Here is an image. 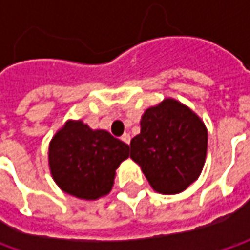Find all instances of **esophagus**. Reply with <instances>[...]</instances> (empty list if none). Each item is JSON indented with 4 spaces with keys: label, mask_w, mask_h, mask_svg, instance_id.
Listing matches in <instances>:
<instances>
[{
    "label": "esophagus",
    "mask_w": 250,
    "mask_h": 250,
    "mask_svg": "<svg viewBox=\"0 0 250 250\" xmlns=\"http://www.w3.org/2000/svg\"><path fill=\"white\" fill-rule=\"evenodd\" d=\"M121 140H122L124 143H126V145H129V142H130V135H129V133H124V135L121 136Z\"/></svg>",
    "instance_id": "1"
}]
</instances>
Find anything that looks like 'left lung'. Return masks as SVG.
Masks as SVG:
<instances>
[{
    "label": "left lung",
    "instance_id": "left-lung-1",
    "mask_svg": "<svg viewBox=\"0 0 250 250\" xmlns=\"http://www.w3.org/2000/svg\"><path fill=\"white\" fill-rule=\"evenodd\" d=\"M206 153V125L174 99L145 111L140 133L130 140V159L139 164L150 187L163 195H175L193 184Z\"/></svg>",
    "mask_w": 250,
    "mask_h": 250
}]
</instances>
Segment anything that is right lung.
Instances as JSON below:
<instances>
[{"label": "right lung", "instance_id": "add662e5", "mask_svg": "<svg viewBox=\"0 0 250 250\" xmlns=\"http://www.w3.org/2000/svg\"><path fill=\"white\" fill-rule=\"evenodd\" d=\"M129 157V146L110 132L93 130L82 121H66L50 142L48 164L65 193L96 200L110 193L115 169Z\"/></svg>", "mask_w": 250, "mask_h": 250}]
</instances>
